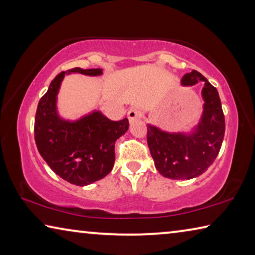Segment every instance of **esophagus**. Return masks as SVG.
I'll return each mask as SVG.
<instances>
[{
  "mask_svg": "<svg viewBox=\"0 0 255 255\" xmlns=\"http://www.w3.org/2000/svg\"><path fill=\"white\" fill-rule=\"evenodd\" d=\"M127 116H128V119H129V122L132 123L133 120H136V119H138V118L140 117V114H139V111L136 110V109H133V108H131V109L128 111Z\"/></svg>",
  "mask_w": 255,
  "mask_h": 255,
  "instance_id": "obj_1",
  "label": "esophagus"
}]
</instances>
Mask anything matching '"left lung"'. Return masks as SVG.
Wrapping results in <instances>:
<instances>
[{"mask_svg":"<svg viewBox=\"0 0 255 255\" xmlns=\"http://www.w3.org/2000/svg\"><path fill=\"white\" fill-rule=\"evenodd\" d=\"M204 81L202 112L198 124L188 131H166L147 124V144L155 167L164 178L190 180L201 175L214 163L221 150L225 133L222 102L217 89L199 72L187 73L182 86Z\"/></svg>","mask_w":255,"mask_h":255,"instance_id":"obj_1","label":"left lung"}]
</instances>
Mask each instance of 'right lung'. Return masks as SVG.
<instances>
[{
	"mask_svg": "<svg viewBox=\"0 0 255 255\" xmlns=\"http://www.w3.org/2000/svg\"><path fill=\"white\" fill-rule=\"evenodd\" d=\"M70 74L102 75V68H73L51 81L38 103L34 140L38 152L56 174L72 184L89 185L105 178L115 164V143L126 133L128 119L112 122L94 109L80 118H63L58 112V93Z\"/></svg>",
	"mask_w": 255,
	"mask_h": 255,
	"instance_id": "1",
	"label": "right lung"
}]
</instances>
